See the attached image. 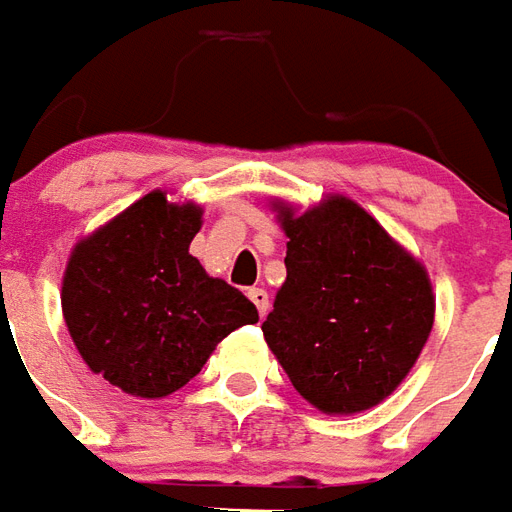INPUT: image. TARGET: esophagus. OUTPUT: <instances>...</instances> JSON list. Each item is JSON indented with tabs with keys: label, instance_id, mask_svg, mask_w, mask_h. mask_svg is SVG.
I'll use <instances>...</instances> for the list:
<instances>
[{
	"label": "esophagus",
	"instance_id": "obj_1",
	"mask_svg": "<svg viewBox=\"0 0 512 512\" xmlns=\"http://www.w3.org/2000/svg\"><path fill=\"white\" fill-rule=\"evenodd\" d=\"M248 297L253 300V306L259 311V317H264L267 311H270V295L264 292V289H250Z\"/></svg>",
	"mask_w": 512,
	"mask_h": 512
}]
</instances>
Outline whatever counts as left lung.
<instances>
[{
	"instance_id": "left-lung-1",
	"label": "left lung",
	"mask_w": 512,
	"mask_h": 512,
	"mask_svg": "<svg viewBox=\"0 0 512 512\" xmlns=\"http://www.w3.org/2000/svg\"><path fill=\"white\" fill-rule=\"evenodd\" d=\"M286 281L262 322L297 394L328 416L375 408L427 344L436 295L424 264L347 195L297 209L273 201Z\"/></svg>"
}]
</instances>
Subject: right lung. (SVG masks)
I'll list each match as a JSON object with an SVG mask.
<instances>
[{
    "label": "right lung",
    "mask_w": 512,
    "mask_h": 512,
    "mask_svg": "<svg viewBox=\"0 0 512 512\" xmlns=\"http://www.w3.org/2000/svg\"><path fill=\"white\" fill-rule=\"evenodd\" d=\"M204 209L151 190L71 250L65 328L82 361L132 397L162 400L187 386L228 333L259 322L239 289L190 253Z\"/></svg>",
    "instance_id": "right-lung-1"
}]
</instances>
